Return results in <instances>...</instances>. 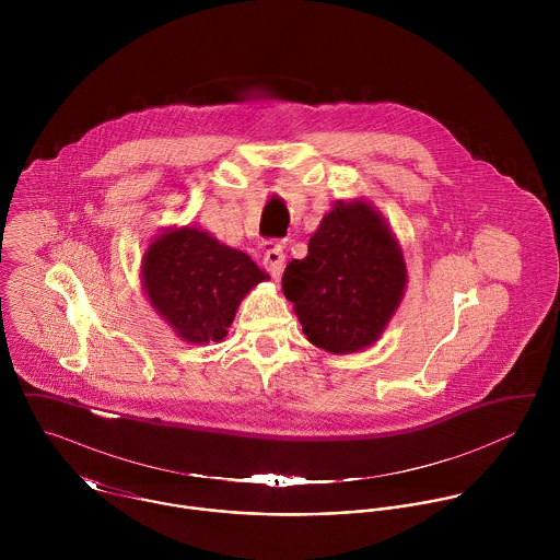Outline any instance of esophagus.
<instances>
[{
	"instance_id": "obj_1",
	"label": "esophagus",
	"mask_w": 560,
	"mask_h": 560,
	"mask_svg": "<svg viewBox=\"0 0 560 560\" xmlns=\"http://www.w3.org/2000/svg\"><path fill=\"white\" fill-rule=\"evenodd\" d=\"M262 265H265V269H267L273 278H278V276L282 273V269H284V252H282V247H280V245L267 247L265 254H262Z\"/></svg>"
}]
</instances>
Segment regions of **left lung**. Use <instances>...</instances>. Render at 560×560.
<instances>
[{"label":"left lung","mask_w":560,"mask_h":560,"mask_svg":"<svg viewBox=\"0 0 560 560\" xmlns=\"http://www.w3.org/2000/svg\"><path fill=\"white\" fill-rule=\"evenodd\" d=\"M405 260L390 229L366 202L336 205L311 237L308 256L291 260L282 291L304 334L331 353L373 345L399 306Z\"/></svg>","instance_id":"8db88e82"}]
</instances>
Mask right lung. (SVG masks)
<instances>
[{
	"mask_svg": "<svg viewBox=\"0 0 560 560\" xmlns=\"http://www.w3.org/2000/svg\"><path fill=\"white\" fill-rule=\"evenodd\" d=\"M142 276L153 308L187 342L222 340L243 295L267 280L247 254L196 229L153 241Z\"/></svg>",
	"mask_w": 560,
	"mask_h": 560,
	"instance_id": "1",
	"label": "right lung"
}]
</instances>
